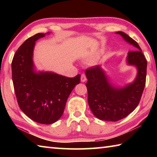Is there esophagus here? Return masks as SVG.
Here are the masks:
<instances>
[{"mask_svg":"<svg viewBox=\"0 0 157 157\" xmlns=\"http://www.w3.org/2000/svg\"><path fill=\"white\" fill-rule=\"evenodd\" d=\"M86 80V77L84 73H82L81 75V82H84Z\"/></svg>","mask_w":157,"mask_h":157,"instance_id":"obj_1","label":"esophagus"}]
</instances>
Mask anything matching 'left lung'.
Instances as JSON below:
<instances>
[{"instance_id": "1", "label": "left lung", "mask_w": 157, "mask_h": 157, "mask_svg": "<svg viewBox=\"0 0 157 157\" xmlns=\"http://www.w3.org/2000/svg\"><path fill=\"white\" fill-rule=\"evenodd\" d=\"M126 41L134 46L128 52V64L138 69L136 78L124 88H115L109 82L107 76L99 66L87 68L85 71L88 81V103L95 116L100 120L118 121L132 113L141 98L147 74V60L137 42L123 32H117Z\"/></svg>"}]
</instances>
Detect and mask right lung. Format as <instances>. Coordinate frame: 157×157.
<instances>
[{"label":"right lung","mask_w":157,"mask_h":157,"mask_svg":"<svg viewBox=\"0 0 157 157\" xmlns=\"http://www.w3.org/2000/svg\"><path fill=\"white\" fill-rule=\"evenodd\" d=\"M46 34H36L23 42L13 57L12 71L21 109L36 123L49 124L62 116L69 95L80 82V75L67 78L54 73L34 72V44Z\"/></svg>","instance_id":"right-lung-1"}]
</instances>
